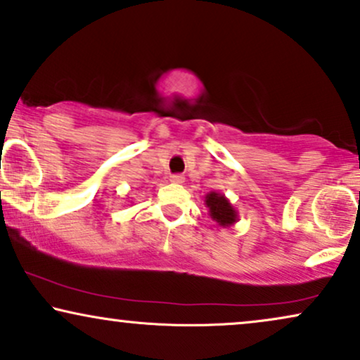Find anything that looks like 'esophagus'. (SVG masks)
<instances>
[{
  "label": "esophagus",
  "instance_id": "34e87169",
  "mask_svg": "<svg viewBox=\"0 0 360 360\" xmlns=\"http://www.w3.org/2000/svg\"><path fill=\"white\" fill-rule=\"evenodd\" d=\"M171 183L172 184H183L184 183V176L183 174H172L171 176Z\"/></svg>",
  "mask_w": 360,
  "mask_h": 360
}]
</instances>
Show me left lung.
I'll list each match as a JSON object with an SVG mask.
<instances>
[{
  "mask_svg": "<svg viewBox=\"0 0 360 360\" xmlns=\"http://www.w3.org/2000/svg\"><path fill=\"white\" fill-rule=\"evenodd\" d=\"M206 206L211 219L222 227L233 226L238 221V212H236L233 204L219 193H209L206 195Z\"/></svg>",
  "mask_w": 360,
  "mask_h": 360,
  "instance_id": "obj_1",
  "label": "left lung"
}]
</instances>
